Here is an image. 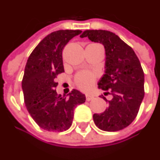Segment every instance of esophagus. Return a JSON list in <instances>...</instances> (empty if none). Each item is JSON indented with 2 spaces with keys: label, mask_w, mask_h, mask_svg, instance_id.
Instances as JSON below:
<instances>
[{
  "label": "esophagus",
  "mask_w": 160,
  "mask_h": 160,
  "mask_svg": "<svg viewBox=\"0 0 160 160\" xmlns=\"http://www.w3.org/2000/svg\"><path fill=\"white\" fill-rule=\"evenodd\" d=\"M93 98H94V97L92 95H90V94H87V95H86V99H87V100H88V101L92 100Z\"/></svg>",
  "instance_id": "34e87169"
}]
</instances>
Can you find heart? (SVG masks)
Returning a JSON list of instances; mask_svg holds the SVG:
<instances>
[{"mask_svg":"<svg viewBox=\"0 0 160 160\" xmlns=\"http://www.w3.org/2000/svg\"><path fill=\"white\" fill-rule=\"evenodd\" d=\"M96 79H97V75L95 72H87V71L80 72L77 73L74 78V84L80 90L88 91L92 87Z\"/></svg>","mask_w":160,"mask_h":160,"instance_id":"obj_1","label":"heart"}]
</instances>
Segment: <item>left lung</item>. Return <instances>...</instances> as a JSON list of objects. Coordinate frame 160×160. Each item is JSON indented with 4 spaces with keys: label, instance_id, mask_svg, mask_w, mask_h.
I'll use <instances>...</instances> for the list:
<instances>
[{
    "label": "left lung",
    "instance_id": "1",
    "mask_svg": "<svg viewBox=\"0 0 160 160\" xmlns=\"http://www.w3.org/2000/svg\"><path fill=\"white\" fill-rule=\"evenodd\" d=\"M80 37L101 43L106 50L105 74L98 88L110 94L106 111L94 113L93 121L99 129L107 132L122 130L138 114L145 95V76L134 51L115 33L107 30H86Z\"/></svg>",
    "mask_w": 160,
    "mask_h": 160
}]
</instances>
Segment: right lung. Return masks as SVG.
I'll list each match as a JSON object with an SVG mask.
<instances>
[{
	"mask_svg": "<svg viewBox=\"0 0 160 160\" xmlns=\"http://www.w3.org/2000/svg\"><path fill=\"white\" fill-rule=\"evenodd\" d=\"M80 30H58L47 35L31 53L25 67L22 87L27 109L44 130L63 132L72 126L73 110L86 96L73 89L68 97L55 90L56 77L64 72L62 50Z\"/></svg>",
	"mask_w": 160,
	"mask_h": 160,
	"instance_id": "add662e5",
	"label": "right lung"
}]
</instances>
